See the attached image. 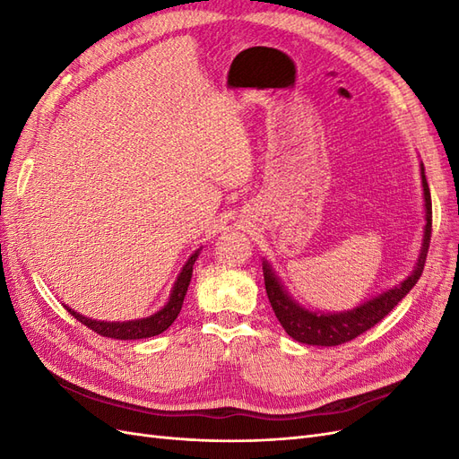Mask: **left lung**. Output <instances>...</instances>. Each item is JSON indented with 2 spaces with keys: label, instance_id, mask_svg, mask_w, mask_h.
Returning <instances> with one entry per match:
<instances>
[{
  "label": "left lung",
  "instance_id": "obj_1",
  "mask_svg": "<svg viewBox=\"0 0 459 459\" xmlns=\"http://www.w3.org/2000/svg\"><path fill=\"white\" fill-rule=\"evenodd\" d=\"M421 179H423V195H425V208H427L425 212L427 224H425L423 247H421L418 266H415L411 275H408V280L402 281L398 287L385 290L383 295L364 302L362 307H358L351 312H341V314H317V312L304 310L285 293L281 283L277 281V277L268 266V262H264L262 266L264 285H266V293H268L272 308L275 312V317L280 319V324L283 325L289 337H293L299 342L316 344V346L342 344L346 341L356 339L358 335H362V333L371 329L375 324H379L381 319L410 293L411 287L418 283V280L423 273L429 243H430V230H433V204H430V191L427 186L423 164H421Z\"/></svg>",
  "mask_w": 459,
  "mask_h": 459
}]
</instances>
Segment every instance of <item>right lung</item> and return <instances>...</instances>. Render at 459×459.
<instances>
[{"label":"right lung","mask_w":459,"mask_h":459,"mask_svg":"<svg viewBox=\"0 0 459 459\" xmlns=\"http://www.w3.org/2000/svg\"><path fill=\"white\" fill-rule=\"evenodd\" d=\"M197 256H199V251L195 255H191V258L186 262L182 273L178 275V281L174 283L170 300L164 304V308L149 317L134 319V322H95V319H88L84 316L76 314L71 308H66V310L71 312L80 324H84L86 327H90L91 331H95L97 335H101V337L130 341V339H147V337L160 335L162 331H166L174 324V319L178 317L179 310H182V304H184L187 287L191 281L193 264H195Z\"/></svg>","instance_id":"obj_1"}]
</instances>
